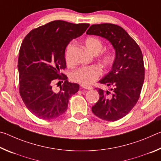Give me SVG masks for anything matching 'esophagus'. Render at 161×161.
Returning a JSON list of instances; mask_svg holds the SVG:
<instances>
[{
  "instance_id": "34e87169",
  "label": "esophagus",
  "mask_w": 161,
  "mask_h": 161,
  "mask_svg": "<svg viewBox=\"0 0 161 161\" xmlns=\"http://www.w3.org/2000/svg\"><path fill=\"white\" fill-rule=\"evenodd\" d=\"M81 88L88 89V90H92V89H93V87H92V86H87V85H84V84H81Z\"/></svg>"
}]
</instances>
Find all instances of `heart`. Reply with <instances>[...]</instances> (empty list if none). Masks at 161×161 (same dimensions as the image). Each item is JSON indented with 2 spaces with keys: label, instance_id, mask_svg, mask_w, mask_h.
Returning <instances> with one entry per match:
<instances>
[{
  "label": "heart",
  "instance_id": "b5f03b06",
  "mask_svg": "<svg viewBox=\"0 0 161 161\" xmlns=\"http://www.w3.org/2000/svg\"><path fill=\"white\" fill-rule=\"evenodd\" d=\"M73 43L71 42L67 45L65 58L67 63L70 62V51L73 47ZM85 45L91 53L97 54L100 53L103 48V43L99 38L89 37L85 40ZM114 60V54L111 52H106L100 58L102 64L104 66H110ZM102 73L101 67L98 65H90L79 68L71 74V79L72 81L80 83L84 85H89L94 82Z\"/></svg>",
  "mask_w": 161,
  "mask_h": 161
}]
</instances>
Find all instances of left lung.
I'll return each mask as SVG.
<instances>
[{
	"mask_svg": "<svg viewBox=\"0 0 161 161\" xmlns=\"http://www.w3.org/2000/svg\"><path fill=\"white\" fill-rule=\"evenodd\" d=\"M86 33L105 38L115 50L111 69L99 80L112 87V92L98 89L99 99L92 110L101 119L117 121L129 114L139 99L145 72L142 53L135 40L117 25H92Z\"/></svg>",
	"mask_w": 161,
	"mask_h": 161,
	"instance_id": "obj_1",
	"label": "left lung"
}]
</instances>
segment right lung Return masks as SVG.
Returning <instances> with one entry per match:
<instances>
[{"instance_id":"right-lung-1","label":"right lung","mask_w":161,"mask_h":161,"mask_svg":"<svg viewBox=\"0 0 161 161\" xmlns=\"http://www.w3.org/2000/svg\"><path fill=\"white\" fill-rule=\"evenodd\" d=\"M89 26L54 20L32 30L24 38L18 62L19 92L26 107L39 119L61 116L67 109L69 98L79 91L80 85L69 82L61 72L66 67L67 46ZM56 79L65 80L59 91L53 86Z\"/></svg>"}]
</instances>
